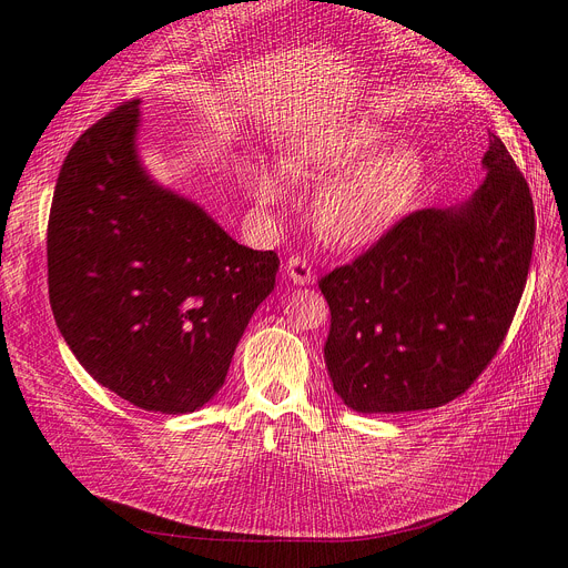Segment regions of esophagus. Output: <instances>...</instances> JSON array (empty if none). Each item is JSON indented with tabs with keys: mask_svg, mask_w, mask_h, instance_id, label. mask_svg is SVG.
<instances>
[{
	"mask_svg": "<svg viewBox=\"0 0 568 568\" xmlns=\"http://www.w3.org/2000/svg\"><path fill=\"white\" fill-rule=\"evenodd\" d=\"M283 272L287 276V281L296 283V285H313V281H315L313 268L304 257H290L283 266Z\"/></svg>",
	"mask_w": 568,
	"mask_h": 568,
	"instance_id": "obj_1",
	"label": "esophagus"
}]
</instances>
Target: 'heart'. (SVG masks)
I'll list each match as a JSON object with an SVG mask.
<instances>
[{
	"label": "heart",
	"mask_w": 568,
	"mask_h": 568,
	"mask_svg": "<svg viewBox=\"0 0 568 568\" xmlns=\"http://www.w3.org/2000/svg\"><path fill=\"white\" fill-rule=\"evenodd\" d=\"M394 141V131L354 119L308 135L287 168L324 182L313 204V223L322 239L341 248L371 246L389 234L426 189L428 163L422 146ZM257 204L274 206L290 193L283 168L260 165L251 172Z\"/></svg>",
	"instance_id": "1"
}]
</instances>
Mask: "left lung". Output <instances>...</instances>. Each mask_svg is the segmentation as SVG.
I'll use <instances>...</instances> for the list:
<instances>
[{"label":"left lung","instance_id":"obj_1","mask_svg":"<svg viewBox=\"0 0 568 568\" xmlns=\"http://www.w3.org/2000/svg\"><path fill=\"white\" fill-rule=\"evenodd\" d=\"M486 179L454 206L422 209L320 281L332 311L324 362L359 414L430 409L465 394L497 354L527 283L529 186L490 135Z\"/></svg>","mask_w":568,"mask_h":568}]
</instances>
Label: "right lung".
<instances>
[{
  "label": "right lung",
  "instance_id": "1",
  "mask_svg": "<svg viewBox=\"0 0 568 568\" xmlns=\"http://www.w3.org/2000/svg\"><path fill=\"white\" fill-rule=\"evenodd\" d=\"M140 101L87 129L59 170L48 221L54 322L82 368L146 412L216 396L278 255L253 251L142 168Z\"/></svg>",
  "mask_w": 568,
  "mask_h": 568
}]
</instances>
